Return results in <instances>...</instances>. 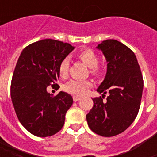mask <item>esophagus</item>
Instances as JSON below:
<instances>
[{
	"label": "esophagus",
	"instance_id": "esophagus-1",
	"mask_svg": "<svg viewBox=\"0 0 157 157\" xmlns=\"http://www.w3.org/2000/svg\"><path fill=\"white\" fill-rule=\"evenodd\" d=\"M80 99H81V98H80V97H78V96H73L74 102H77V101H79Z\"/></svg>",
	"mask_w": 157,
	"mask_h": 157
}]
</instances>
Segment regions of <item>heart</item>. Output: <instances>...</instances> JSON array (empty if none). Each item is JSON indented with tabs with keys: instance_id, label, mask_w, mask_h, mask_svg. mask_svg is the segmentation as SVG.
I'll return each mask as SVG.
<instances>
[{
	"instance_id": "obj_1",
	"label": "heart",
	"mask_w": 157,
	"mask_h": 157,
	"mask_svg": "<svg viewBox=\"0 0 157 157\" xmlns=\"http://www.w3.org/2000/svg\"><path fill=\"white\" fill-rule=\"evenodd\" d=\"M79 59H81L86 66L90 68V73L94 76H100L101 69L98 67L99 62L98 54L90 49H86L80 51L77 54ZM69 59L65 58L60 62L59 65V73L62 77H66L69 71ZM91 87V83L88 81H78L71 80L64 86V90L72 95H83Z\"/></svg>"
}]
</instances>
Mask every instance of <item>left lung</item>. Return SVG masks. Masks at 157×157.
Segmentation results:
<instances>
[{
  "label": "left lung",
  "mask_w": 157,
  "mask_h": 157,
  "mask_svg": "<svg viewBox=\"0 0 157 157\" xmlns=\"http://www.w3.org/2000/svg\"><path fill=\"white\" fill-rule=\"evenodd\" d=\"M97 49L107 62V73L93 98L94 106L86 115L90 129L103 137L124 132L134 122L141 103L144 79L134 53L117 40H106ZM109 94L103 101L105 94Z\"/></svg>",
  "instance_id": "obj_1"
}]
</instances>
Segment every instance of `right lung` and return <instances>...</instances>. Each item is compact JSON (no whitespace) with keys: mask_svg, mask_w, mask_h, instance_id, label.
<instances>
[{"mask_svg":"<svg viewBox=\"0 0 157 157\" xmlns=\"http://www.w3.org/2000/svg\"><path fill=\"white\" fill-rule=\"evenodd\" d=\"M73 50L68 43L45 39L28 45L18 58L11 81V99L18 121L33 135L51 136L63 126L72 97L63 91L53 96L47 87L53 84V88H59L55 84L59 65Z\"/></svg>","mask_w":157,"mask_h":157,"instance_id":"1","label":"right lung"}]
</instances>
